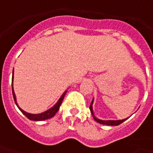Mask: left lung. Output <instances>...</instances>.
<instances>
[{"instance_id":"left-lung-1","label":"left lung","mask_w":153,"mask_h":153,"mask_svg":"<svg viewBox=\"0 0 153 153\" xmlns=\"http://www.w3.org/2000/svg\"><path fill=\"white\" fill-rule=\"evenodd\" d=\"M93 101H92V103H91V105H90L89 106V109L90 111H91L92 115H93V119H94V120H95V121H97V123H100V124H102V125H119L128 119V118L124 119V120H99V119L96 118V117L94 116V114H93Z\"/></svg>"}]
</instances>
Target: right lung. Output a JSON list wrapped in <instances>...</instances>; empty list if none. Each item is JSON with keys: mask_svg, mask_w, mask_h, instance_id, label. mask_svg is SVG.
<instances>
[{"mask_svg": "<svg viewBox=\"0 0 153 153\" xmlns=\"http://www.w3.org/2000/svg\"><path fill=\"white\" fill-rule=\"evenodd\" d=\"M13 74H14V70H13ZM12 93H13V97H14V100H15V104L17 105V106L19 107L18 104L16 102V97H15V92H14V88H13V77H12ZM65 93H66V91L65 92V93L62 94V96L60 97V98L58 100V102H57L56 104H55V106H53L51 109L47 110L46 111H44V112L41 113V114H30V113H28L25 111L24 110H22L21 108H19V109L21 111V112L24 114V115L27 117L28 119H29L30 120H35V121H40V120H47V119H50L51 117H53L54 115H56V113L59 111V108H60V105H61V103L63 102L64 97H65Z\"/></svg>", "mask_w": 153, "mask_h": 153, "instance_id": "1", "label": "right lung"}]
</instances>
